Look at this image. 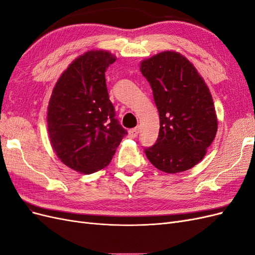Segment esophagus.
<instances>
[{
  "label": "esophagus",
  "instance_id": "obj_1",
  "mask_svg": "<svg viewBox=\"0 0 255 255\" xmlns=\"http://www.w3.org/2000/svg\"><path fill=\"white\" fill-rule=\"evenodd\" d=\"M139 134V128H130L128 130V137L130 138H135Z\"/></svg>",
  "mask_w": 255,
  "mask_h": 255
}]
</instances>
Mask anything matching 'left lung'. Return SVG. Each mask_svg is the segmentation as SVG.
<instances>
[{
	"label": "left lung",
	"instance_id": "left-lung-1",
	"mask_svg": "<svg viewBox=\"0 0 255 255\" xmlns=\"http://www.w3.org/2000/svg\"><path fill=\"white\" fill-rule=\"evenodd\" d=\"M140 71L153 90L159 134L145 149L151 164L166 173L199 164L215 139L218 119L211 91L190 61L175 51L141 60Z\"/></svg>",
	"mask_w": 255,
	"mask_h": 255
}]
</instances>
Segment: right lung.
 I'll list each match as a JSON object with an SVG mask.
<instances>
[{
    "instance_id": "obj_1",
    "label": "right lung",
    "mask_w": 255,
    "mask_h": 255,
    "mask_svg": "<svg viewBox=\"0 0 255 255\" xmlns=\"http://www.w3.org/2000/svg\"><path fill=\"white\" fill-rule=\"evenodd\" d=\"M115 61L109 51H87L52 90L47 117L51 145L66 166L84 174L109 165L128 134L115 118L105 82L106 69Z\"/></svg>"
}]
</instances>
